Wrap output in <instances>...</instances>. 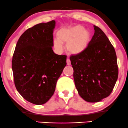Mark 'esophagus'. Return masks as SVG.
Returning <instances> with one entry per match:
<instances>
[{
  "instance_id": "esophagus-1",
  "label": "esophagus",
  "mask_w": 128,
  "mask_h": 128,
  "mask_svg": "<svg viewBox=\"0 0 128 128\" xmlns=\"http://www.w3.org/2000/svg\"><path fill=\"white\" fill-rule=\"evenodd\" d=\"M67 65H70V64H71L70 60L68 58H67Z\"/></svg>"
}]
</instances>
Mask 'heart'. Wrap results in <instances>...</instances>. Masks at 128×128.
<instances>
[{
    "label": "heart",
    "mask_w": 128,
    "mask_h": 128,
    "mask_svg": "<svg viewBox=\"0 0 128 128\" xmlns=\"http://www.w3.org/2000/svg\"><path fill=\"white\" fill-rule=\"evenodd\" d=\"M58 39L54 40V47L57 50H62V44L66 43V49L70 54H78L86 49L90 41L89 32L82 26L77 25L60 29L57 33Z\"/></svg>",
    "instance_id": "b5f03b06"
}]
</instances>
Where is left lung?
Here are the masks:
<instances>
[{
  "mask_svg": "<svg viewBox=\"0 0 128 128\" xmlns=\"http://www.w3.org/2000/svg\"><path fill=\"white\" fill-rule=\"evenodd\" d=\"M94 34L84 50L70 57L79 96L88 102L109 96L118 78L117 56L106 35L94 25Z\"/></svg>",
  "mask_w": 128,
  "mask_h": 128,
  "instance_id": "8db88e82",
  "label": "left lung"
}]
</instances>
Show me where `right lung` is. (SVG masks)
<instances>
[{"label": "right lung", "instance_id": "right-lung-1", "mask_svg": "<svg viewBox=\"0 0 128 128\" xmlns=\"http://www.w3.org/2000/svg\"><path fill=\"white\" fill-rule=\"evenodd\" d=\"M55 23L52 20L27 29L19 38L13 54L16 89L24 99L36 105L50 99L67 64V56L57 55L52 50Z\"/></svg>", "mask_w": 128, "mask_h": 128}]
</instances>
